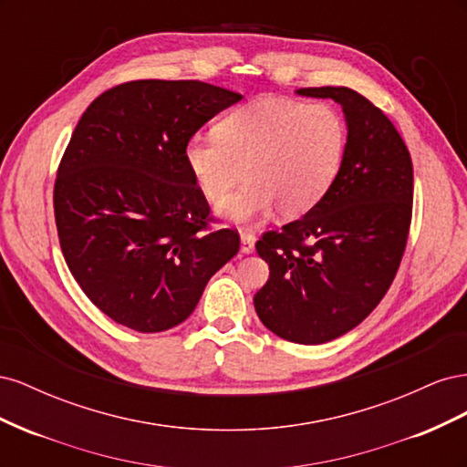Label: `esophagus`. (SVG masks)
Returning a JSON list of instances; mask_svg holds the SVG:
<instances>
[{"label":"esophagus","instance_id":"1","mask_svg":"<svg viewBox=\"0 0 467 467\" xmlns=\"http://www.w3.org/2000/svg\"><path fill=\"white\" fill-rule=\"evenodd\" d=\"M255 251V239H253L251 234L244 232L242 234V253H245V255H249V253Z\"/></svg>","mask_w":467,"mask_h":467}]
</instances>
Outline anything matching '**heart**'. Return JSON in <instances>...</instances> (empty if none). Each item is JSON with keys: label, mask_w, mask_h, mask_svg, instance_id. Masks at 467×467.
<instances>
[{"label": "heart", "mask_w": 467, "mask_h": 467, "mask_svg": "<svg viewBox=\"0 0 467 467\" xmlns=\"http://www.w3.org/2000/svg\"><path fill=\"white\" fill-rule=\"evenodd\" d=\"M347 122L327 103L263 97L230 110L214 136H192L182 148L187 171L218 216L245 223L276 206L285 218L302 216L323 201L347 155Z\"/></svg>", "instance_id": "1"}]
</instances>
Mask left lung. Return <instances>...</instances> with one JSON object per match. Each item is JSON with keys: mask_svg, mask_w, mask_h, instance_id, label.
Wrapping results in <instances>:
<instances>
[{"mask_svg": "<svg viewBox=\"0 0 467 467\" xmlns=\"http://www.w3.org/2000/svg\"><path fill=\"white\" fill-rule=\"evenodd\" d=\"M296 93L343 107L347 155L319 204L257 242L271 273L253 304L275 335L321 345L355 329L391 286L411 223L413 163L391 120L360 93Z\"/></svg>", "mask_w": 467, "mask_h": 467, "instance_id": "left-lung-1", "label": "left lung"}]
</instances>
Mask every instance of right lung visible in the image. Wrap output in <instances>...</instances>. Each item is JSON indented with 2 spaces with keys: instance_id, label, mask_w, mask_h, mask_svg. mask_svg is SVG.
Returning <instances> with one entry per match:
<instances>
[{
  "instance_id": "obj_1",
  "label": "right lung",
  "mask_w": 467,
  "mask_h": 467,
  "mask_svg": "<svg viewBox=\"0 0 467 467\" xmlns=\"http://www.w3.org/2000/svg\"><path fill=\"white\" fill-rule=\"evenodd\" d=\"M242 95L204 81L138 79L83 112L54 185L60 247L88 298L140 333L185 321L212 275L239 251L208 230L210 206L182 148Z\"/></svg>"
}]
</instances>
